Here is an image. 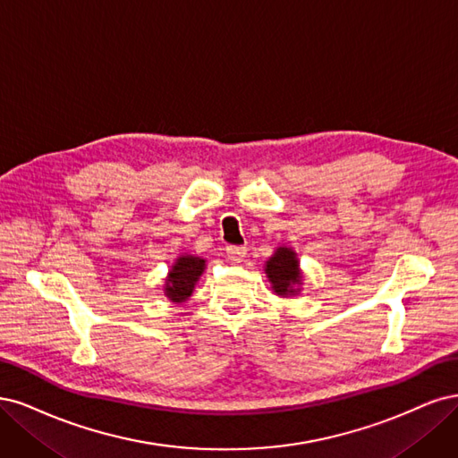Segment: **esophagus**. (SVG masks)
Wrapping results in <instances>:
<instances>
[{
	"label": "esophagus",
	"mask_w": 458,
	"mask_h": 458,
	"mask_svg": "<svg viewBox=\"0 0 458 458\" xmlns=\"http://www.w3.org/2000/svg\"><path fill=\"white\" fill-rule=\"evenodd\" d=\"M226 255H228L233 262H242L243 257L247 255V247H242V245H228V247H226Z\"/></svg>",
	"instance_id": "obj_1"
}]
</instances>
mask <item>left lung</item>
<instances>
[{
    "label": "left lung",
    "instance_id": "1",
    "mask_svg": "<svg viewBox=\"0 0 458 458\" xmlns=\"http://www.w3.org/2000/svg\"><path fill=\"white\" fill-rule=\"evenodd\" d=\"M267 276L277 294H294V285L301 282L297 255L287 247H279L267 262Z\"/></svg>",
    "mask_w": 458,
    "mask_h": 458
}]
</instances>
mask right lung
I'll return each instance as SVG.
<instances>
[{"mask_svg": "<svg viewBox=\"0 0 458 458\" xmlns=\"http://www.w3.org/2000/svg\"><path fill=\"white\" fill-rule=\"evenodd\" d=\"M203 267H205V260L199 257L184 255L176 260L165 282L167 297L173 302L186 301L191 294V291H194V285L203 272Z\"/></svg>", "mask_w": 458, "mask_h": 458, "instance_id": "add662e5", "label": "right lung"}]
</instances>
